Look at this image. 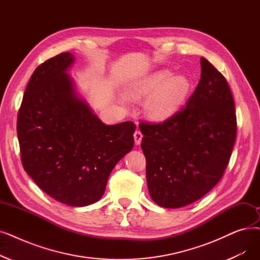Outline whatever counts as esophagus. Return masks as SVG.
I'll return each mask as SVG.
<instances>
[{"instance_id": "1", "label": "esophagus", "mask_w": 260, "mask_h": 260, "mask_svg": "<svg viewBox=\"0 0 260 260\" xmlns=\"http://www.w3.org/2000/svg\"><path fill=\"white\" fill-rule=\"evenodd\" d=\"M142 137H143L142 133H141L139 129H137L136 132H135V134H134L135 143H136L137 145H138V144H140V143H141V140H142Z\"/></svg>"}]
</instances>
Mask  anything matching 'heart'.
<instances>
[{
    "instance_id": "1",
    "label": "heart",
    "mask_w": 260,
    "mask_h": 260,
    "mask_svg": "<svg viewBox=\"0 0 260 260\" xmlns=\"http://www.w3.org/2000/svg\"><path fill=\"white\" fill-rule=\"evenodd\" d=\"M190 82L185 75H174L167 70L157 71L129 88L133 98L140 99L154 93L145 105L153 120H165L174 115L185 101Z\"/></svg>"
}]
</instances>
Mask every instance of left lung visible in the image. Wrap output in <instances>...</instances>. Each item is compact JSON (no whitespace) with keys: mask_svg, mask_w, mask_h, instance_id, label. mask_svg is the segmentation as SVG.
<instances>
[{"mask_svg":"<svg viewBox=\"0 0 260 260\" xmlns=\"http://www.w3.org/2000/svg\"><path fill=\"white\" fill-rule=\"evenodd\" d=\"M139 128L152 200L165 208L198 201L222 178L236 140L226 80L201 57V80L186 106L160 123L141 122Z\"/></svg>","mask_w":260,"mask_h":260,"instance_id":"8db88e82","label":"left lung"}]
</instances>
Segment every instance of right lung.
Instances as JSON below:
<instances>
[{"instance_id": "add662e5", "label": "right lung", "mask_w": 260, "mask_h": 260, "mask_svg": "<svg viewBox=\"0 0 260 260\" xmlns=\"http://www.w3.org/2000/svg\"><path fill=\"white\" fill-rule=\"evenodd\" d=\"M63 52L34 71L19 109L21 161L38 187L63 204L83 207L105 192L112 169L132 151L136 125H106L77 96Z\"/></svg>"}]
</instances>
